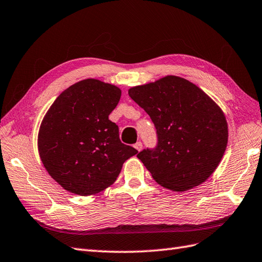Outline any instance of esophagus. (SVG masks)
<instances>
[{"label": "esophagus", "mask_w": 262, "mask_h": 262, "mask_svg": "<svg viewBox=\"0 0 262 262\" xmlns=\"http://www.w3.org/2000/svg\"><path fill=\"white\" fill-rule=\"evenodd\" d=\"M134 147H135L138 151H141L143 149V144L142 142H137L135 145H134Z\"/></svg>", "instance_id": "34e87169"}]
</instances>
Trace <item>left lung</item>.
I'll return each instance as SVG.
<instances>
[{
  "instance_id": "obj_1",
  "label": "left lung",
  "mask_w": 262,
  "mask_h": 262,
  "mask_svg": "<svg viewBox=\"0 0 262 262\" xmlns=\"http://www.w3.org/2000/svg\"><path fill=\"white\" fill-rule=\"evenodd\" d=\"M128 95L155 125L157 146L137 157L157 183L184 192L208 180L228 144L221 108L195 84L176 76L133 87Z\"/></svg>"
}]
</instances>
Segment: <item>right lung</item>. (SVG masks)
Here are the masks:
<instances>
[{
	"label": "right lung",
	"instance_id": "add662e5",
	"mask_svg": "<svg viewBox=\"0 0 262 262\" xmlns=\"http://www.w3.org/2000/svg\"><path fill=\"white\" fill-rule=\"evenodd\" d=\"M121 90L84 79L62 91L42 120L38 149L51 178L64 190L87 196L117 180L123 164L138 151L119 139L108 116Z\"/></svg>",
	"mask_w": 262,
	"mask_h": 262
}]
</instances>
